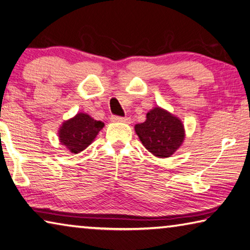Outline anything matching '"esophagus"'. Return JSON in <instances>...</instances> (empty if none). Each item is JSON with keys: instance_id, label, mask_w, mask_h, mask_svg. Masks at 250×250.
Segmentation results:
<instances>
[{"instance_id": "34e87169", "label": "esophagus", "mask_w": 250, "mask_h": 250, "mask_svg": "<svg viewBox=\"0 0 250 250\" xmlns=\"http://www.w3.org/2000/svg\"><path fill=\"white\" fill-rule=\"evenodd\" d=\"M110 121L115 123H126V124H129L130 118L129 117H120V116H112L110 117Z\"/></svg>"}]
</instances>
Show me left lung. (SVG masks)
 Masks as SVG:
<instances>
[{
    "label": "left lung",
    "instance_id": "obj_1",
    "mask_svg": "<svg viewBox=\"0 0 250 250\" xmlns=\"http://www.w3.org/2000/svg\"><path fill=\"white\" fill-rule=\"evenodd\" d=\"M143 146L158 158L170 157L185 140V128L177 116L162 107H154L146 121L135 125Z\"/></svg>",
    "mask_w": 250,
    "mask_h": 250
}]
</instances>
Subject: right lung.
Instances as JSON below:
<instances>
[{
    "label": "right lung",
    "instance_id": "add662e5",
    "mask_svg": "<svg viewBox=\"0 0 250 250\" xmlns=\"http://www.w3.org/2000/svg\"><path fill=\"white\" fill-rule=\"evenodd\" d=\"M104 123L94 120L86 113H77L64 121L59 128V140L69 153L79 154L86 149L95 140Z\"/></svg>",
    "mask_w": 250,
    "mask_h": 250
}]
</instances>
